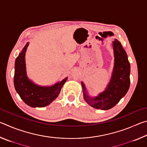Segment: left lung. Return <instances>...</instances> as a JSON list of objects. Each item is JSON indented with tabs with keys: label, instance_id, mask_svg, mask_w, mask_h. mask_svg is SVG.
I'll return each mask as SVG.
<instances>
[{
	"label": "left lung",
	"instance_id": "obj_1",
	"mask_svg": "<svg viewBox=\"0 0 147 147\" xmlns=\"http://www.w3.org/2000/svg\"><path fill=\"white\" fill-rule=\"evenodd\" d=\"M115 65L113 72L105 91L95 98L89 97L83 82L84 98L89 106L96 109H109L117 104L130 88V64L125 51L117 39L113 42Z\"/></svg>",
	"mask_w": 147,
	"mask_h": 147
}]
</instances>
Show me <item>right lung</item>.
<instances>
[{
	"label": "right lung",
	"instance_id": "obj_1",
	"mask_svg": "<svg viewBox=\"0 0 147 147\" xmlns=\"http://www.w3.org/2000/svg\"><path fill=\"white\" fill-rule=\"evenodd\" d=\"M28 44V43H26L16 59L14 86L20 97L27 105L33 108H41L49 105L58 96L62 86L67 78L51 87L38 86L29 80L26 73L24 59Z\"/></svg>",
	"mask_w": 147,
	"mask_h": 147
}]
</instances>
